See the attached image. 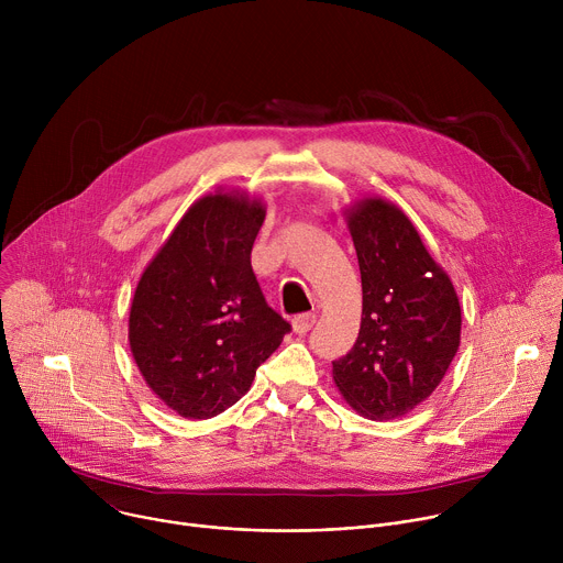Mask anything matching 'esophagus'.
Masks as SVG:
<instances>
[{"label": "esophagus", "instance_id": "esophagus-1", "mask_svg": "<svg viewBox=\"0 0 563 563\" xmlns=\"http://www.w3.org/2000/svg\"><path fill=\"white\" fill-rule=\"evenodd\" d=\"M313 323H316V313L307 311V313H298V316L291 320V328H294V332L305 334V332H309V330L313 328Z\"/></svg>", "mask_w": 563, "mask_h": 563}]
</instances>
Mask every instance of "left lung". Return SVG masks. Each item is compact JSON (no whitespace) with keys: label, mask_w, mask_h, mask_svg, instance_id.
<instances>
[{"label":"left lung","mask_w":563,"mask_h":563,"mask_svg":"<svg viewBox=\"0 0 563 563\" xmlns=\"http://www.w3.org/2000/svg\"><path fill=\"white\" fill-rule=\"evenodd\" d=\"M358 256L363 316L334 383L367 419L412 412L445 376L461 343V305L410 218L383 198L347 209Z\"/></svg>","instance_id":"8db88e82"}]
</instances>
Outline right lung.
Returning <instances> with one entry per match:
<instances>
[{
	"instance_id": "right-lung-1",
	"label": "right lung",
	"mask_w": 563,
	"mask_h": 563,
	"mask_svg": "<svg viewBox=\"0 0 563 563\" xmlns=\"http://www.w3.org/2000/svg\"><path fill=\"white\" fill-rule=\"evenodd\" d=\"M265 205L211 194L183 216L146 265L131 302L129 345L146 385L185 419L243 398L291 330L252 269Z\"/></svg>"
}]
</instances>
